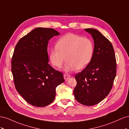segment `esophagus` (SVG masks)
<instances>
[{"mask_svg":"<svg viewBox=\"0 0 129 129\" xmlns=\"http://www.w3.org/2000/svg\"><path fill=\"white\" fill-rule=\"evenodd\" d=\"M63 77H64V79L65 81H67L70 77H71V76L69 75L68 74H64L63 75Z\"/></svg>","mask_w":129,"mask_h":129,"instance_id":"obj_1","label":"esophagus"}]
</instances>
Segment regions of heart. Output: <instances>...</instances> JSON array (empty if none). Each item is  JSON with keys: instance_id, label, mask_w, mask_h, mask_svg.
I'll return each mask as SVG.
<instances>
[{"instance_id": "obj_1", "label": "heart", "mask_w": 129, "mask_h": 129, "mask_svg": "<svg viewBox=\"0 0 129 129\" xmlns=\"http://www.w3.org/2000/svg\"><path fill=\"white\" fill-rule=\"evenodd\" d=\"M56 49H53L49 58L52 63L61 68L67 61L64 71H81L90 62L93 53V44L91 39L75 34L69 33L57 42Z\"/></svg>"}]
</instances>
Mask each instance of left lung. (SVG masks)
<instances>
[{"label": "left lung", "mask_w": 129, "mask_h": 129, "mask_svg": "<svg viewBox=\"0 0 129 129\" xmlns=\"http://www.w3.org/2000/svg\"><path fill=\"white\" fill-rule=\"evenodd\" d=\"M84 30L91 35L94 49L90 63L75 76L77 84L74 95L80 103L92 106L101 102L111 91L116 74V61L114 48L107 38L97 29Z\"/></svg>", "instance_id": "1"}]
</instances>
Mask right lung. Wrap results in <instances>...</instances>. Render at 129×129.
<instances>
[{
  "instance_id": "obj_1",
  "label": "right lung",
  "mask_w": 129,
  "mask_h": 129,
  "mask_svg": "<svg viewBox=\"0 0 129 129\" xmlns=\"http://www.w3.org/2000/svg\"><path fill=\"white\" fill-rule=\"evenodd\" d=\"M60 33L53 28L38 27L20 39L12 58L15 88L29 104L47 106L55 99L56 88L64 82L63 74L48 63V41Z\"/></svg>"
}]
</instances>
